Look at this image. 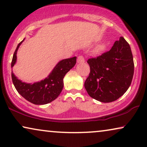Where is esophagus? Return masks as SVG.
<instances>
[{"label": "esophagus", "mask_w": 147, "mask_h": 147, "mask_svg": "<svg viewBox=\"0 0 147 147\" xmlns=\"http://www.w3.org/2000/svg\"><path fill=\"white\" fill-rule=\"evenodd\" d=\"M84 61V57L82 55H80L78 57V63H81V62Z\"/></svg>", "instance_id": "1"}]
</instances>
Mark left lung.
Here are the masks:
<instances>
[{
	"instance_id": "1",
	"label": "left lung",
	"mask_w": 147,
	"mask_h": 147,
	"mask_svg": "<svg viewBox=\"0 0 147 147\" xmlns=\"http://www.w3.org/2000/svg\"><path fill=\"white\" fill-rule=\"evenodd\" d=\"M90 73L84 86L90 97L102 102L115 101L131 84L134 61L128 42L121 37L110 51L90 58Z\"/></svg>"
}]
</instances>
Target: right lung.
<instances>
[{
  "label": "right lung",
  "instance_id": "1",
  "mask_svg": "<svg viewBox=\"0 0 147 147\" xmlns=\"http://www.w3.org/2000/svg\"><path fill=\"white\" fill-rule=\"evenodd\" d=\"M21 42L18 44L11 62L13 67L17 60V52ZM76 57L61 60L57 64L49 76L41 82L26 84L18 80L12 71L13 83L17 92L28 101L37 105L49 103L58 97L63 88V78L76 65Z\"/></svg>",
  "mask_w": 147,
  "mask_h": 147
}]
</instances>
